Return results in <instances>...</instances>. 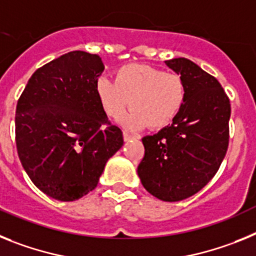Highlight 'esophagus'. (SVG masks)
<instances>
[{"instance_id": "1", "label": "esophagus", "mask_w": 256, "mask_h": 256, "mask_svg": "<svg viewBox=\"0 0 256 256\" xmlns=\"http://www.w3.org/2000/svg\"><path fill=\"white\" fill-rule=\"evenodd\" d=\"M132 135H130V134H128V132H125V131H124V140L125 142H128V140H131V139H132Z\"/></svg>"}]
</instances>
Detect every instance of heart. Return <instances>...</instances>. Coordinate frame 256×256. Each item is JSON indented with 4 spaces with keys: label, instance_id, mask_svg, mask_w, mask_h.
Instances as JSON below:
<instances>
[{
    "label": "heart",
    "instance_id": "heart-1",
    "mask_svg": "<svg viewBox=\"0 0 256 256\" xmlns=\"http://www.w3.org/2000/svg\"><path fill=\"white\" fill-rule=\"evenodd\" d=\"M95 94L106 116L117 118L128 108L131 110L121 118V124L131 130L146 125L150 130L170 126L180 114L186 102V85L176 73L139 63L120 66L114 72V82L99 77Z\"/></svg>",
    "mask_w": 256,
    "mask_h": 256
}]
</instances>
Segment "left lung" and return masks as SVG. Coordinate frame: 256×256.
Here are the masks:
<instances>
[{
	"label": "left lung",
	"instance_id": "left-lung-1",
	"mask_svg": "<svg viewBox=\"0 0 256 256\" xmlns=\"http://www.w3.org/2000/svg\"><path fill=\"white\" fill-rule=\"evenodd\" d=\"M186 81V102L170 126L142 139L143 186L166 202L201 190L220 168L230 143V99L215 77L186 58L165 62Z\"/></svg>",
	"mask_w": 256,
	"mask_h": 256
}]
</instances>
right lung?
Segmentation results:
<instances>
[{
  "label": "right lung",
  "mask_w": 256,
  "mask_h": 256,
  "mask_svg": "<svg viewBox=\"0 0 256 256\" xmlns=\"http://www.w3.org/2000/svg\"><path fill=\"white\" fill-rule=\"evenodd\" d=\"M103 70L99 55L70 51L36 70L18 100V156L51 198L88 194L124 144L121 128L108 121L95 94Z\"/></svg>",
  "instance_id": "obj_1"
}]
</instances>
